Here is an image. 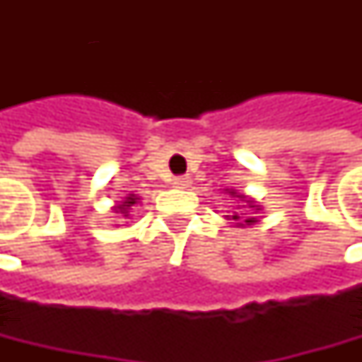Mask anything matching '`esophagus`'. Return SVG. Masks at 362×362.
<instances>
[{
	"label": "esophagus",
	"mask_w": 362,
	"mask_h": 362,
	"mask_svg": "<svg viewBox=\"0 0 362 362\" xmlns=\"http://www.w3.org/2000/svg\"><path fill=\"white\" fill-rule=\"evenodd\" d=\"M189 185H191V179H189L187 175H183V177H175L173 179V187L187 189Z\"/></svg>",
	"instance_id": "esophagus-1"
}]
</instances>
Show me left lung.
I'll return each mask as SVG.
<instances>
[{"label": "left lung", "instance_id": "obj_1", "mask_svg": "<svg viewBox=\"0 0 362 362\" xmlns=\"http://www.w3.org/2000/svg\"><path fill=\"white\" fill-rule=\"evenodd\" d=\"M230 195H233V197H235V191H230ZM238 197H240L242 202H245V197H243V195H238ZM247 205H250L252 209H259L257 205H254V202H247ZM230 219H233V221H235L238 226H242V228L243 226H252V223H256L257 221L256 217H243V214H235V216H231Z\"/></svg>", "mask_w": 362, "mask_h": 362}]
</instances>
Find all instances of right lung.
<instances>
[{"mask_svg": "<svg viewBox=\"0 0 362 362\" xmlns=\"http://www.w3.org/2000/svg\"><path fill=\"white\" fill-rule=\"evenodd\" d=\"M136 202H139V197L131 193L129 197H124V199H122V202H120L119 205L115 207V214H122L124 217H129V209H131L132 205H134Z\"/></svg>", "mask_w": 362, "mask_h": 362, "instance_id": "add662e5", "label": "right lung"}]
</instances>
